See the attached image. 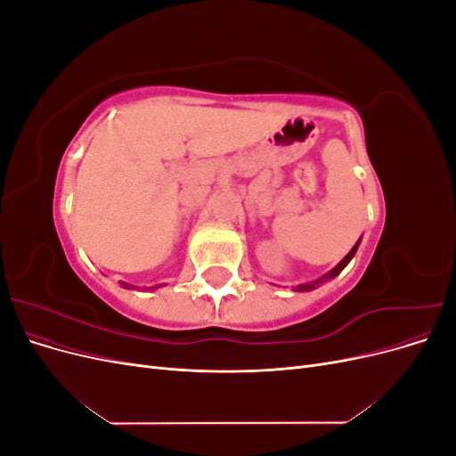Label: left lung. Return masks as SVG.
Here are the masks:
<instances>
[{"instance_id":"1","label":"left lung","mask_w":456,"mask_h":456,"mask_svg":"<svg viewBox=\"0 0 456 456\" xmlns=\"http://www.w3.org/2000/svg\"><path fill=\"white\" fill-rule=\"evenodd\" d=\"M360 243H362V238L357 240V243L352 247V251H350L346 256H344V258L338 262V265H337L333 270L327 272L325 275H322L320 280L310 281V283H302V285H297V287H295V291H312V289H315V287L320 285V283H323V281H327V280H333V278H337V275H338V273H340L344 268L348 266V262L354 258V255H355V251H357V247H360Z\"/></svg>"}]
</instances>
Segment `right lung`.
I'll return each instance as SVG.
<instances>
[{"instance_id":"right-lung-1","label":"right lung","mask_w":456,"mask_h":456,"mask_svg":"<svg viewBox=\"0 0 456 456\" xmlns=\"http://www.w3.org/2000/svg\"><path fill=\"white\" fill-rule=\"evenodd\" d=\"M123 287H127V289H136V287H133V285H127V283H121ZM158 287H161V285H158ZM151 289H156V287H151Z\"/></svg>"}]
</instances>
